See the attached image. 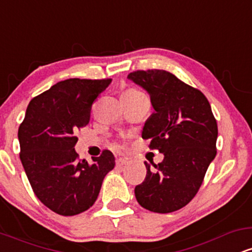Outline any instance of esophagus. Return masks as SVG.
Returning <instances> with one entry per match:
<instances>
[{
    "mask_svg": "<svg viewBox=\"0 0 252 252\" xmlns=\"http://www.w3.org/2000/svg\"><path fill=\"white\" fill-rule=\"evenodd\" d=\"M128 163V158H116V164L118 167H121V166H124V164H126Z\"/></svg>",
    "mask_w": 252,
    "mask_h": 252,
    "instance_id": "34e87169",
    "label": "esophagus"
}]
</instances>
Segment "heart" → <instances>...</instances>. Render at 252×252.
<instances>
[{
    "label": "heart",
    "instance_id": "obj_1",
    "mask_svg": "<svg viewBox=\"0 0 252 252\" xmlns=\"http://www.w3.org/2000/svg\"><path fill=\"white\" fill-rule=\"evenodd\" d=\"M136 92H140V91H137V90H135V89H129L126 94H136Z\"/></svg>",
    "mask_w": 252,
    "mask_h": 252
}]
</instances>
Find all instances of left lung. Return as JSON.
<instances>
[{
    "mask_svg": "<svg viewBox=\"0 0 252 252\" xmlns=\"http://www.w3.org/2000/svg\"><path fill=\"white\" fill-rule=\"evenodd\" d=\"M128 79L150 96L155 112L144 123L142 138L149 148L164 155L135 187L136 200L156 213L174 212L186 206L200 189L216 158L217 121L201 91L164 70L135 71Z\"/></svg>",
    "mask_w": 252,
    "mask_h": 252,
    "instance_id": "1",
    "label": "left lung"
}]
</instances>
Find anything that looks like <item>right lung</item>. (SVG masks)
Instances as JSON below:
<instances>
[{
	"instance_id": "add662e5",
	"label": "right lung",
	"mask_w": 252,
	"mask_h": 252,
	"mask_svg": "<svg viewBox=\"0 0 252 252\" xmlns=\"http://www.w3.org/2000/svg\"><path fill=\"white\" fill-rule=\"evenodd\" d=\"M111 79H71L34 97L19 128L20 158L34 193L62 216L89 210L102 182L115 167V156L103 150L94 162L79 160L74 150L78 129L89 124L92 104Z\"/></svg>"
}]
</instances>
